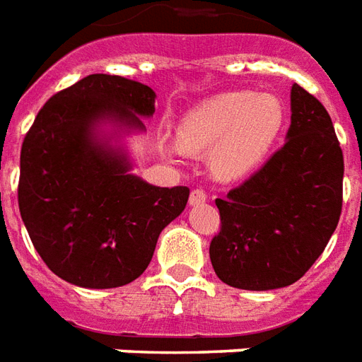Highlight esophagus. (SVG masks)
Listing matches in <instances>:
<instances>
[{
    "mask_svg": "<svg viewBox=\"0 0 362 362\" xmlns=\"http://www.w3.org/2000/svg\"><path fill=\"white\" fill-rule=\"evenodd\" d=\"M206 199H209V194H206L204 189H193V191H191V197H189V202H191V204H201V202H204Z\"/></svg>",
    "mask_w": 362,
    "mask_h": 362,
    "instance_id": "obj_1",
    "label": "esophagus"
}]
</instances>
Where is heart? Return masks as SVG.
Instances as JSON below:
<instances>
[{
	"mask_svg": "<svg viewBox=\"0 0 362 362\" xmlns=\"http://www.w3.org/2000/svg\"><path fill=\"white\" fill-rule=\"evenodd\" d=\"M284 124V107L275 95L228 91L187 112L177 142L187 152L210 150V168L220 179H238L259 165Z\"/></svg>",
	"mask_w": 362,
	"mask_h": 362,
	"instance_id": "1",
	"label": "heart"
}]
</instances>
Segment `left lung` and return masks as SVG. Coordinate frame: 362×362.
I'll use <instances>...</instances> for the list:
<instances>
[{
    "label": "left lung",
    "mask_w": 362,
    "mask_h": 362,
    "mask_svg": "<svg viewBox=\"0 0 362 362\" xmlns=\"http://www.w3.org/2000/svg\"><path fill=\"white\" fill-rule=\"evenodd\" d=\"M286 142L261 169L216 199L210 261L222 283L271 291L296 283L322 255L343 206V152L332 117L298 83Z\"/></svg>",
    "instance_id": "left-lung-1"
}]
</instances>
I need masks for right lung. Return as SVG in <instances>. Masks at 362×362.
<instances>
[{
  "mask_svg": "<svg viewBox=\"0 0 362 362\" xmlns=\"http://www.w3.org/2000/svg\"><path fill=\"white\" fill-rule=\"evenodd\" d=\"M156 93L91 74L52 95L21 146L17 201L30 242L54 275L83 288L132 283L160 232L185 210L189 187H153L93 134L99 120L144 128Z\"/></svg>",
  "mask_w": 362,
  "mask_h": 362,
  "instance_id": "obj_1",
  "label": "right lung"
}]
</instances>
